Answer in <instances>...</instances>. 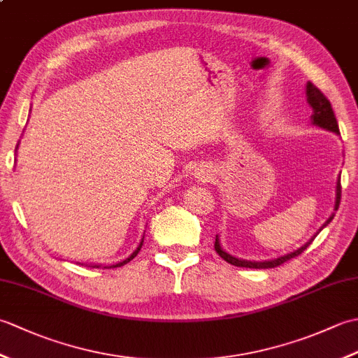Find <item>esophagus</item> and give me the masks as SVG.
Segmentation results:
<instances>
[{
  "label": "esophagus",
  "mask_w": 358,
  "mask_h": 358,
  "mask_svg": "<svg viewBox=\"0 0 358 358\" xmlns=\"http://www.w3.org/2000/svg\"><path fill=\"white\" fill-rule=\"evenodd\" d=\"M196 175H199V178H203V180L210 178V173H209L208 169H200V172L196 173Z\"/></svg>",
  "instance_id": "34e87169"
}]
</instances>
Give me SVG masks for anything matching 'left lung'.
Listing matches in <instances>:
<instances>
[{
  "label": "left lung",
  "mask_w": 358,
  "mask_h": 358,
  "mask_svg": "<svg viewBox=\"0 0 358 358\" xmlns=\"http://www.w3.org/2000/svg\"><path fill=\"white\" fill-rule=\"evenodd\" d=\"M306 96H308V103L310 104V108H313V124L322 127V129H326V131L329 132H336V134H340L338 131V123H337V118L336 115H334V110H332V106L329 103L328 98L324 96V94L322 92L320 89L315 87L313 83H308L306 85ZM340 200H341V185H340V178L337 181V192H336V206H334V210H337L338 206H340ZM334 218V214L328 218V222H326L322 229L324 226H328ZM320 229V231H322ZM318 231V232H320ZM317 232V234H318ZM317 234L314 235L313 238H310L306 245H303L300 249L294 250V252L291 254H286L283 257H278V258H273V260H264V262H249V260H241V258H235L232 255H229L226 252V250H223V248L220 246V241H218V235L215 237V250L217 254L223 258L224 262L231 263L234 266H238V268H250V269H269V268H277V266L283 264L285 262L291 260V258H295L296 255H300L303 250H305L310 243L314 241V238L317 237Z\"/></svg>",
  "instance_id": "obj_1"
}]
</instances>
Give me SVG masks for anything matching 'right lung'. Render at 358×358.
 I'll return each mask as SVG.
<instances>
[{
  "label": "right lung",
  "mask_w": 358,
  "mask_h": 358,
  "mask_svg": "<svg viewBox=\"0 0 358 358\" xmlns=\"http://www.w3.org/2000/svg\"><path fill=\"white\" fill-rule=\"evenodd\" d=\"M18 148V146H17ZM143 240H144V237H143ZM143 240L140 241V245H138V248H136L135 250H134V252H132V255L131 257H127L126 258V260H123V262H120V263H115V264H110V266H104V268L106 269H110V268H120V266H124V264H127L129 262H131L132 260V258H135L136 257V254H138L140 252V249H141V246H143ZM90 268H101V264H92V266H90Z\"/></svg>",
  "instance_id": "right-lung-1"
}]
</instances>
